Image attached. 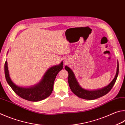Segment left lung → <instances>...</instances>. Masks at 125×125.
<instances>
[{"instance_id": "left-lung-1", "label": "left lung", "mask_w": 125, "mask_h": 125, "mask_svg": "<svg viewBox=\"0 0 125 125\" xmlns=\"http://www.w3.org/2000/svg\"><path fill=\"white\" fill-rule=\"evenodd\" d=\"M65 69L68 72V83L72 91L79 98L88 99V100H93V99L100 98L107 94L112 89L115 83L118 74H119V62L117 61L116 75L109 84L104 87L94 90H86L83 88L79 83L78 80H76L73 70L67 65L65 66Z\"/></svg>"}]
</instances>
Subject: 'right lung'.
I'll list each match as a JSON object with an SVG mask.
<instances>
[{"instance_id": "right-lung-1", "label": "right lung", "mask_w": 125, "mask_h": 125, "mask_svg": "<svg viewBox=\"0 0 125 125\" xmlns=\"http://www.w3.org/2000/svg\"><path fill=\"white\" fill-rule=\"evenodd\" d=\"M63 68V62L62 61L60 64L54 65L47 69L42 80L37 84L28 87L16 85L11 80L9 75L7 61L5 63L4 70L6 81L18 96L27 101L38 102L47 98L51 94L56 77Z\"/></svg>"}]
</instances>
